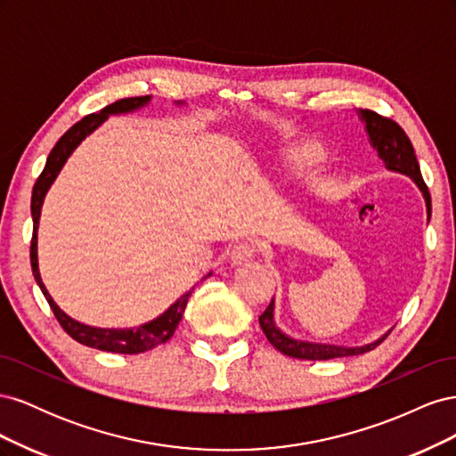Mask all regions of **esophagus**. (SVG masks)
Segmentation results:
<instances>
[{"mask_svg": "<svg viewBox=\"0 0 456 456\" xmlns=\"http://www.w3.org/2000/svg\"><path fill=\"white\" fill-rule=\"evenodd\" d=\"M255 256V245L249 241H241L236 247H233L230 253V260L232 265H245V262L253 260Z\"/></svg>", "mask_w": 456, "mask_h": 456, "instance_id": "1", "label": "esophagus"}]
</instances>
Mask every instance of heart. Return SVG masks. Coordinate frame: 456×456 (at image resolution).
Returning a JSON list of instances; mask_svg holds the SVG:
<instances>
[{
	"mask_svg": "<svg viewBox=\"0 0 456 456\" xmlns=\"http://www.w3.org/2000/svg\"><path fill=\"white\" fill-rule=\"evenodd\" d=\"M323 159H325L323 151L317 146H312V144L297 146L293 150H289L287 154L283 156V163H285L287 171H291L293 175L310 173V171L320 167Z\"/></svg>",
	"mask_w": 456,
	"mask_h": 456,
	"instance_id": "heart-1",
	"label": "heart"
}]
</instances>
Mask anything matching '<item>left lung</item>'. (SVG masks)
I'll use <instances>...</instances> for the list:
<instances>
[{"instance_id": "left-lung-1", "label": "left lung", "mask_w": 456, "mask_h": 456, "mask_svg": "<svg viewBox=\"0 0 456 456\" xmlns=\"http://www.w3.org/2000/svg\"><path fill=\"white\" fill-rule=\"evenodd\" d=\"M357 116H360L362 123L365 126V133L369 136L370 146L377 150L379 158L384 161V167L392 171L409 176L412 183L419 186L422 191V198L426 201V213L428 218L432 215V200L428 186L422 181L420 175V165L415 156V148H412L409 136L405 131L397 126L395 121L382 118L377 112H370V110H355ZM260 327L265 330L266 338L270 340L275 350L289 357H297V360H333V357H346V355H357L375 350L379 344L390 335V330L382 335L379 340L363 344V346H338V344H323V342H310V340H300L291 335H287L275 323V300L272 298L270 306L258 317Z\"/></svg>"}]
</instances>
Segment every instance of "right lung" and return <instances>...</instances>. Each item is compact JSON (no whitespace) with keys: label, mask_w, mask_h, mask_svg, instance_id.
I'll return each mask as SVG.
<instances>
[{"label":"right lung","mask_w":456,"mask_h":456,"mask_svg":"<svg viewBox=\"0 0 456 456\" xmlns=\"http://www.w3.org/2000/svg\"><path fill=\"white\" fill-rule=\"evenodd\" d=\"M150 99L151 96H133V99H121L114 104L102 108L99 114H91L81 121H77L74 127H70L61 136V141L51 150V154L45 163V169L41 171V175L37 176V181L32 190L30 211H32V220H34V236H32V247H30V262H32V273L36 278V283L39 285L41 293H44V297L47 298L54 317H57L66 333L70 335L74 340H77L79 344H86V346H89V348L104 350V352L141 354V352L159 346V344H163V342H167L173 337L178 323H181V320H183L184 308L188 305V298H190L191 291H194V287H191L190 291H186L181 298H176L167 310L156 317V320L142 323L139 327L104 329V327H91V325H86L81 322H76L74 317H70L59 308L57 302H54L53 297L49 295L47 287L44 285V281H41V273H39V266H37V226H39L41 207H44V200L47 196L51 184L54 183V178L59 176L68 158L72 156V151L81 144V141H86L94 129H99L110 116L136 112V110L148 106ZM175 104L183 106L186 102L178 101ZM211 273L213 272L207 273L205 278H209Z\"/></svg>","instance_id":"obj_1"}]
</instances>
